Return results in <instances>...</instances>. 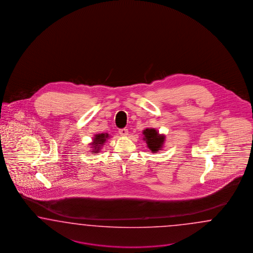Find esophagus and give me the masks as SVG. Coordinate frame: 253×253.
Masks as SVG:
<instances>
[{
	"label": "esophagus",
	"mask_w": 253,
	"mask_h": 253,
	"mask_svg": "<svg viewBox=\"0 0 253 253\" xmlns=\"http://www.w3.org/2000/svg\"><path fill=\"white\" fill-rule=\"evenodd\" d=\"M120 134L123 136V137H125V136H127L128 135V130L127 129H122V130H120Z\"/></svg>",
	"instance_id": "obj_1"
}]
</instances>
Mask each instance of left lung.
I'll return each mask as SVG.
<instances>
[{
  "label": "left lung",
  "instance_id": "left-lung-1",
  "mask_svg": "<svg viewBox=\"0 0 253 253\" xmlns=\"http://www.w3.org/2000/svg\"><path fill=\"white\" fill-rule=\"evenodd\" d=\"M143 140L145 141L147 145V148L151 151V153H159L162 150L166 136L163 133H160L155 128H146L143 130Z\"/></svg>",
  "mask_w": 253,
  "mask_h": 253
}]
</instances>
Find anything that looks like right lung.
Listing matches in <instances>:
<instances>
[{
  "label": "right lung",
  "mask_w": 253,
  "mask_h": 253,
  "mask_svg": "<svg viewBox=\"0 0 253 253\" xmlns=\"http://www.w3.org/2000/svg\"><path fill=\"white\" fill-rule=\"evenodd\" d=\"M110 135L107 132L97 133L92 137V141L89 144L91 147L92 154H98L101 150V147L105 145L107 139H109Z\"/></svg>",
  "instance_id": "1"
}]
</instances>
